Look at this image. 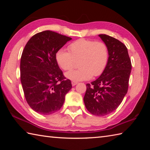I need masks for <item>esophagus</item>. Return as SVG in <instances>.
<instances>
[{
    "mask_svg": "<svg viewBox=\"0 0 150 150\" xmlns=\"http://www.w3.org/2000/svg\"><path fill=\"white\" fill-rule=\"evenodd\" d=\"M77 83H78L77 82H74V81H73V82H71V84H72L73 86H75L76 84H77Z\"/></svg>",
    "mask_w": 150,
    "mask_h": 150,
    "instance_id": "1",
    "label": "esophagus"
}]
</instances>
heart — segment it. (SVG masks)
I'll list each match as a JSON object with an SVG mask.
<instances>
[{"label": "heart", "instance_id": "obj_1", "mask_svg": "<svg viewBox=\"0 0 150 150\" xmlns=\"http://www.w3.org/2000/svg\"><path fill=\"white\" fill-rule=\"evenodd\" d=\"M69 52L59 50L57 52V62L63 70H70L76 60H80L78 69L65 73V77L74 82L88 80L92 76L100 75L109 60V50L106 44L100 41L79 39L69 44Z\"/></svg>", "mask_w": 150, "mask_h": 150}]
</instances>
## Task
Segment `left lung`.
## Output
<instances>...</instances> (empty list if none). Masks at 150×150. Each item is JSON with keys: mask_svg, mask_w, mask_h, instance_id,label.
Wrapping results in <instances>:
<instances>
[{"mask_svg": "<svg viewBox=\"0 0 150 150\" xmlns=\"http://www.w3.org/2000/svg\"><path fill=\"white\" fill-rule=\"evenodd\" d=\"M98 36L108 47L109 60L100 77L86 84L84 102L91 114L105 116L119 107L127 93L132 63L123 43L107 35Z\"/></svg>", "mask_w": 150, "mask_h": 150, "instance_id": "1", "label": "left lung"}]
</instances>
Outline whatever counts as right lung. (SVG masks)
Returning a JSON list of instances; mask_svg holds the SVG:
<instances>
[{
	"label": "right lung",
	"mask_w": 150,
	"mask_h": 150,
	"mask_svg": "<svg viewBox=\"0 0 150 150\" xmlns=\"http://www.w3.org/2000/svg\"><path fill=\"white\" fill-rule=\"evenodd\" d=\"M71 38L52 31L38 33L24 47L21 59V81L31 109L42 115L59 111L72 88L57 62V52Z\"/></svg>",
	"instance_id": "obj_1"
}]
</instances>
